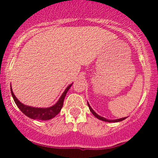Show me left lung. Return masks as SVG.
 <instances>
[{
	"label": "left lung",
	"mask_w": 158,
	"mask_h": 158,
	"mask_svg": "<svg viewBox=\"0 0 158 158\" xmlns=\"http://www.w3.org/2000/svg\"><path fill=\"white\" fill-rule=\"evenodd\" d=\"M88 106H89V110H90V111H91V112H92V114H94V116H95V117H96L97 118L100 119V120H102V121H104V122H121V121H123V120H125V119L126 118H122L116 119V120H109V119H107V118H103V117H102V116H99V115H98V114H97L96 113H95V111H94L93 110H92V108H91V106H89V103H88Z\"/></svg>",
	"instance_id": "obj_1"
}]
</instances>
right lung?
Here are the masks:
<instances>
[{
  "mask_svg": "<svg viewBox=\"0 0 158 158\" xmlns=\"http://www.w3.org/2000/svg\"><path fill=\"white\" fill-rule=\"evenodd\" d=\"M71 86H72V84L71 85H69V86L66 89V90L64 91L63 95H61V97L60 98L59 101L57 102L53 106L49 108H46V109H43V108L42 109H40V108H33V107H30V106H25V105L22 104V103L20 102L17 98H16L14 92H13L12 89H11V86H10V92H11V95H12L13 96V98H14L17 106L20 109V111H21L25 115H27V117H29L30 118H32V119L44 121V120H49V119L55 117L57 114H59L60 110H61L62 108H63V101H64L65 96H66L68 90H69Z\"/></svg>",
  "mask_w": 158,
  "mask_h": 158,
  "instance_id": "right-lung-1",
  "label": "right lung"
}]
</instances>
